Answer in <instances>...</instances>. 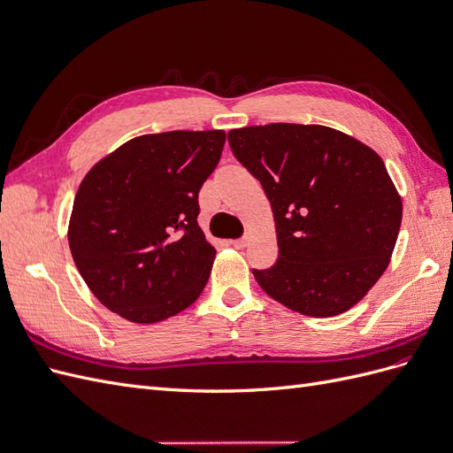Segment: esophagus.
Segmentation results:
<instances>
[{"label":"esophagus","instance_id":"1","mask_svg":"<svg viewBox=\"0 0 453 453\" xmlns=\"http://www.w3.org/2000/svg\"><path fill=\"white\" fill-rule=\"evenodd\" d=\"M248 242H250V238H248V236H242V238H238V240L232 242V245H234L236 250H243V248H248Z\"/></svg>","mask_w":453,"mask_h":453}]
</instances>
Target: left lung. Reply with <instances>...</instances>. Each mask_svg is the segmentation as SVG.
<instances>
[{
	"mask_svg": "<svg viewBox=\"0 0 453 453\" xmlns=\"http://www.w3.org/2000/svg\"><path fill=\"white\" fill-rule=\"evenodd\" d=\"M276 221V265L253 270L263 291L310 318L349 310L386 272L403 202L372 149L319 125L273 122L228 132Z\"/></svg>",
	"mask_w": 453,
	"mask_h": 453,
	"instance_id": "8db88e82",
	"label": "left lung"
}]
</instances>
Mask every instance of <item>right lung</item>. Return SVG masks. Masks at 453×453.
Instances as JSON below:
<instances>
[{
  "mask_svg": "<svg viewBox=\"0 0 453 453\" xmlns=\"http://www.w3.org/2000/svg\"><path fill=\"white\" fill-rule=\"evenodd\" d=\"M225 140L223 130L140 135L81 181L67 242L79 273L105 308L149 325L200 296L215 250L198 226V193Z\"/></svg>",
  "mask_w": 453,
  "mask_h": 453,
  "instance_id": "add662e5",
  "label": "right lung"
}]
</instances>
